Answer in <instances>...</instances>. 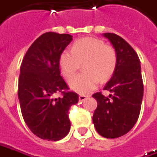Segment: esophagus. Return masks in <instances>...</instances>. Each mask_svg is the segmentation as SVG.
I'll list each match as a JSON object with an SVG mask.
<instances>
[{
    "mask_svg": "<svg viewBox=\"0 0 157 157\" xmlns=\"http://www.w3.org/2000/svg\"><path fill=\"white\" fill-rule=\"evenodd\" d=\"M87 98H88V96H85V95H80L79 96V100L80 101H85L86 99H87Z\"/></svg>",
    "mask_w": 157,
    "mask_h": 157,
    "instance_id": "obj_1",
    "label": "esophagus"
}]
</instances>
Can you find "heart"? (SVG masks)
Returning a JSON list of instances; mask_svg holds the SVG:
<instances>
[{
  "label": "heart",
  "mask_w": 157,
  "mask_h": 157,
  "mask_svg": "<svg viewBox=\"0 0 157 157\" xmlns=\"http://www.w3.org/2000/svg\"><path fill=\"white\" fill-rule=\"evenodd\" d=\"M82 63L84 73L74 76L68 83L73 90L86 94L97 88L99 80L106 82L113 76L117 66V53L113 46L101 39L81 38L74 43L72 51L61 52L59 65L63 76L70 78Z\"/></svg>",
  "instance_id": "heart-1"
}]
</instances>
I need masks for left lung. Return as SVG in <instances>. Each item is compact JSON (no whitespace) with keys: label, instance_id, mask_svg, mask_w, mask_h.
Listing matches in <instances>:
<instances>
[{"label":"left lung","instance_id":"left-lung-1","mask_svg":"<svg viewBox=\"0 0 157 157\" xmlns=\"http://www.w3.org/2000/svg\"><path fill=\"white\" fill-rule=\"evenodd\" d=\"M117 53V66L104 90L112 94L108 98L98 92L93 123L103 137L114 139L128 133L140 115L143 98L140 61L133 47L114 33H104Z\"/></svg>","mask_w":157,"mask_h":157}]
</instances>
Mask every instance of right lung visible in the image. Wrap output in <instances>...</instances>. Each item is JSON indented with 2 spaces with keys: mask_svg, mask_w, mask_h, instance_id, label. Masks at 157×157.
I'll use <instances>...</instances> for the list:
<instances>
[{
  "mask_svg": "<svg viewBox=\"0 0 157 157\" xmlns=\"http://www.w3.org/2000/svg\"><path fill=\"white\" fill-rule=\"evenodd\" d=\"M69 34L45 32L26 52L20 67L18 99L27 126L43 140H59L70 131L68 110L78 103V95L66 91L59 59L70 44ZM60 92L63 97L54 98Z\"/></svg>",
  "mask_w": 157,
  "mask_h": 157,
  "instance_id": "obj_1",
  "label": "right lung"
}]
</instances>
